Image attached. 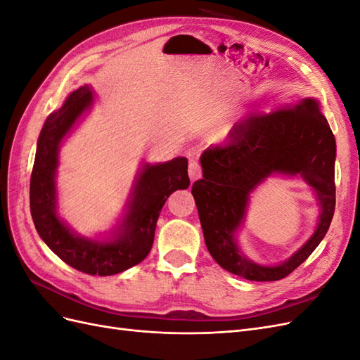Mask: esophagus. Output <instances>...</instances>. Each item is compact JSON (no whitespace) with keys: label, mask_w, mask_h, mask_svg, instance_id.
Instances as JSON below:
<instances>
[{"label":"esophagus","mask_w":360,"mask_h":360,"mask_svg":"<svg viewBox=\"0 0 360 360\" xmlns=\"http://www.w3.org/2000/svg\"><path fill=\"white\" fill-rule=\"evenodd\" d=\"M202 176V169H201V165L197 162V160H191L189 162V177L192 181L201 179Z\"/></svg>","instance_id":"obj_1"}]
</instances>
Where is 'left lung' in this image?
Wrapping results in <instances>:
<instances>
[{
  "label": "left lung",
  "instance_id": "8db88e82",
  "mask_svg": "<svg viewBox=\"0 0 360 360\" xmlns=\"http://www.w3.org/2000/svg\"><path fill=\"white\" fill-rule=\"evenodd\" d=\"M336 143L320 103L303 99L269 114L237 122L224 144L201 155L202 179L192 184L204 240L222 269L249 281L288 276L320 245L335 212ZM271 173L302 176L322 207L318 230L296 255L279 266H259L236 248L233 234L244 219L252 191Z\"/></svg>",
  "mask_w": 360,
  "mask_h": 360
}]
</instances>
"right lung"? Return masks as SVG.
Returning <instances> with one entry per match:
<instances>
[{"instance_id": "right-lung-1", "label": "right lung", "mask_w": 360, "mask_h": 360, "mask_svg": "<svg viewBox=\"0 0 360 360\" xmlns=\"http://www.w3.org/2000/svg\"><path fill=\"white\" fill-rule=\"evenodd\" d=\"M91 103L93 91L84 85L46 118L31 172L30 209L41 240L64 263L86 275L110 276L139 264L148 255L163 204L174 191L188 189L191 181L186 158L158 165L147 163L136 179L124 221L111 240H90L73 234L57 214L58 148L76 120L90 110Z\"/></svg>"}]
</instances>
